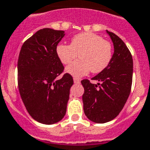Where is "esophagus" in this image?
<instances>
[{
    "label": "esophagus",
    "instance_id": "obj_1",
    "mask_svg": "<svg viewBox=\"0 0 150 150\" xmlns=\"http://www.w3.org/2000/svg\"><path fill=\"white\" fill-rule=\"evenodd\" d=\"M74 84H79L80 82H81V81H80L79 79L76 78V77H74Z\"/></svg>",
    "mask_w": 150,
    "mask_h": 150
}]
</instances>
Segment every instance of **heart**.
Listing matches in <instances>:
<instances>
[{"label":"heart","mask_w":150,"mask_h":150,"mask_svg":"<svg viewBox=\"0 0 150 150\" xmlns=\"http://www.w3.org/2000/svg\"><path fill=\"white\" fill-rule=\"evenodd\" d=\"M58 58L67 65L79 54L81 59L74 62L66 69L67 74L74 77H81L91 70L100 73L108 66L111 59V45L97 34L83 32L73 37L70 44L61 43L56 48Z\"/></svg>","instance_id":"1"}]
</instances>
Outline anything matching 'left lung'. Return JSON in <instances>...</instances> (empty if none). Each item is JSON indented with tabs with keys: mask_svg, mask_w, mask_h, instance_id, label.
Masks as SVG:
<instances>
[{
	"mask_svg": "<svg viewBox=\"0 0 150 150\" xmlns=\"http://www.w3.org/2000/svg\"><path fill=\"white\" fill-rule=\"evenodd\" d=\"M106 31L113 42L114 53L108 66L92 78L100 83L81 81L84 88V112L96 123L109 122L119 115L129 97L132 84L133 59L130 50L115 34Z\"/></svg>",
	"mask_w": 150,
	"mask_h": 150,
	"instance_id": "1",
	"label": "left lung"
}]
</instances>
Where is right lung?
Instances as JSON below:
<instances>
[{"label":"right lung","instance_id":"right-lung-1","mask_svg":"<svg viewBox=\"0 0 150 150\" xmlns=\"http://www.w3.org/2000/svg\"><path fill=\"white\" fill-rule=\"evenodd\" d=\"M65 31L51 28L38 31L23 43L18 59V87L28 113L37 122L51 125L66 113L70 74L58 80L64 69L56 48Z\"/></svg>","mask_w":150,"mask_h":150}]
</instances>
